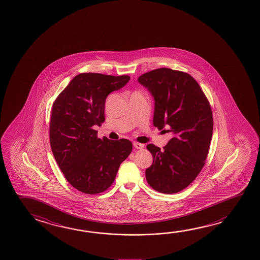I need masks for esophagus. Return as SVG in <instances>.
<instances>
[{
    "label": "esophagus",
    "mask_w": 260,
    "mask_h": 260,
    "mask_svg": "<svg viewBox=\"0 0 260 260\" xmlns=\"http://www.w3.org/2000/svg\"><path fill=\"white\" fill-rule=\"evenodd\" d=\"M133 146H134L136 149H139V150H141V149L144 148V144L139 143V142H133Z\"/></svg>",
    "instance_id": "1"
}]
</instances>
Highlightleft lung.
<instances>
[{"label":"left lung","mask_w":260,"mask_h":260,"mask_svg":"<svg viewBox=\"0 0 260 260\" xmlns=\"http://www.w3.org/2000/svg\"><path fill=\"white\" fill-rule=\"evenodd\" d=\"M139 82L154 98L153 125L173 138L164 149L148 144L153 162L146 170L151 188L181 191L205 166L213 135V113L199 84L189 74L161 68L141 75Z\"/></svg>","instance_id":"8db88e82"}]
</instances>
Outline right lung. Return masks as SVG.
<instances>
[{"label":"right lung","mask_w":260,"mask_h":260,"mask_svg":"<svg viewBox=\"0 0 260 260\" xmlns=\"http://www.w3.org/2000/svg\"><path fill=\"white\" fill-rule=\"evenodd\" d=\"M128 76L82 73L76 76L52 106V152L67 181L78 191L96 194L109 189L120 164L132 150L127 139H100L94 126L105 121L108 95L124 87Z\"/></svg>","instance_id":"1"}]
</instances>
